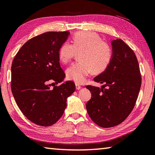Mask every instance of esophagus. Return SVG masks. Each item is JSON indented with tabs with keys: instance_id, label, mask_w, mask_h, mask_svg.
Masks as SVG:
<instances>
[{
	"instance_id": "obj_1",
	"label": "esophagus",
	"mask_w": 155,
	"mask_h": 155,
	"mask_svg": "<svg viewBox=\"0 0 155 155\" xmlns=\"http://www.w3.org/2000/svg\"><path fill=\"white\" fill-rule=\"evenodd\" d=\"M75 85H76V89H77V90H79V89H81V88H82V87L79 85V84H76Z\"/></svg>"
}]
</instances>
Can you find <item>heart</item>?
Masks as SVG:
<instances>
[{"label":"heart","instance_id":"1","mask_svg":"<svg viewBox=\"0 0 155 155\" xmlns=\"http://www.w3.org/2000/svg\"><path fill=\"white\" fill-rule=\"evenodd\" d=\"M72 44L64 42L58 50L59 60L62 63L71 61L76 52L79 53V62L66 70V77L77 83H83L93 72L99 74L107 68L111 58V49L95 33L80 31L73 35Z\"/></svg>","mask_w":155,"mask_h":155}]
</instances>
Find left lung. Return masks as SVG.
Listing matches in <instances>:
<instances>
[{"instance_id": "obj_1", "label": "left lung", "mask_w": 155, "mask_h": 155, "mask_svg": "<svg viewBox=\"0 0 155 155\" xmlns=\"http://www.w3.org/2000/svg\"><path fill=\"white\" fill-rule=\"evenodd\" d=\"M111 43L110 64L93 79L105 84L101 89L86 87L91 93L87 111L93 122L102 128L116 126L126 120L134 107L141 87L140 68L134 51L121 39ZM104 86L108 88H103Z\"/></svg>"}]
</instances>
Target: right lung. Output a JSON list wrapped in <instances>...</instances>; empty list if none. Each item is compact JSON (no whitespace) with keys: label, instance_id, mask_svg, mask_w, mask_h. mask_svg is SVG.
<instances>
[{"label":"right lung","instance_id":"right-lung-1","mask_svg":"<svg viewBox=\"0 0 155 155\" xmlns=\"http://www.w3.org/2000/svg\"><path fill=\"white\" fill-rule=\"evenodd\" d=\"M69 35V31H50L35 36L21 48L12 63L11 90L15 101L24 116L37 125L55 124L76 89L71 81L53 89L48 84L51 80L58 84L64 79L58 50Z\"/></svg>","mask_w":155,"mask_h":155}]
</instances>
